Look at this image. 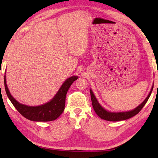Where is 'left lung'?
Instances as JSON below:
<instances>
[{"mask_svg":"<svg viewBox=\"0 0 158 158\" xmlns=\"http://www.w3.org/2000/svg\"><path fill=\"white\" fill-rule=\"evenodd\" d=\"M153 86L152 87V89L148 94V97H147L146 98V100H144L139 106H138L137 108H135L132 111H130L127 112H118V113H113V112L106 111L103 107H102L101 105L98 103L97 99H96V98L95 97L93 91L91 90H90V98H91L93 107V109H94V111H95V113L97 114L98 116L100 118H101L102 119H104L105 120V121H124V120H127L128 118H130L135 116V115H137L139 112L142 109L143 106L146 105L147 101H148L150 95H151L152 93V90H153Z\"/></svg>","mask_w":158,"mask_h":158,"instance_id":"1","label":"left lung"}]
</instances>
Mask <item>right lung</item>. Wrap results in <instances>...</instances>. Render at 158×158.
<instances>
[{
  "label": "right lung",
  "instance_id": "obj_1",
  "mask_svg": "<svg viewBox=\"0 0 158 158\" xmlns=\"http://www.w3.org/2000/svg\"><path fill=\"white\" fill-rule=\"evenodd\" d=\"M78 79V77L74 76L68 78L63 83L62 86L58 90L56 95L52 100L43 105L37 106H29L21 105L15 100L10 94L6 84L5 76L4 78L5 89L7 95L16 109L23 117L33 121H54L60 116L65 109V97L68 90L72 84Z\"/></svg>",
  "mask_w": 158,
  "mask_h": 158
}]
</instances>
